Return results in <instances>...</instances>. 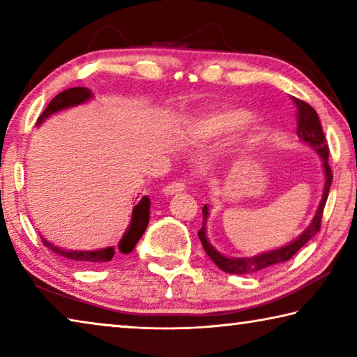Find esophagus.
Wrapping results in <instances>:
<instances>
[{"mask_svg": "<svg viewBox=\"0 0 357 357\" xmlns=\"http://www.w3.org/2000/svg\"><path fill=\"white\" fill-rule=\"evenodd\" d=\"M185 190V181L184 179H178V181H173V183L167 184L164 187V192L167 195H173V193H178V192H183Z\"/></svg>", "mask_w": 357, "mask_h": 357, "instance_id": "34e87169", "label": "esophagus"}]
</instances>
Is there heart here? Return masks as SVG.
Returning <instances> with one entry per match:
<instances>
[{"mask_svg":"<svg viewBox=\"0 0 357 357\" xmlns=\"http://www.w3.org/2000/svg\"><path fill=\"white\" fill-rule=\"evenodd\" d=\"M250 114L241 108H227V110L215 112L213 114H208L206 118L200 119L197 124L198 134L204 137H217L222 134H227L229 130H234L241 128L249 121Z\"/></svg>","mask_w":357,"mask_h":357,"instance_id":"1","label":"heart"}]
</instances>
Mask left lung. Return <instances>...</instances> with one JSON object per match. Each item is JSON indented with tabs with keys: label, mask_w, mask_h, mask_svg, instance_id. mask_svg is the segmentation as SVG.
I'll return each instance as SVG.
<instances>
[{
	"label": "left lung",
	"mask_w": 357,
	"mask_h": 357,
	"mask_svg": "<svg viewBox=\"0 0 357 357\" xmlns=\"http://www.w3.org/2000/svg\"><path fill=\"white\" fill-rule=\"evenodd\" d=\"M291 100L296 107L298 137L302 142L309 143L312 148H315L317 153L321 155V159H323L326 183H324L323 198H321V202H319L318 211H317L315 217H313V220L309 225V228H307L298 239L293 241L291 244L282 247V249L266 252V253H261V255H257L252 258H227V257H223L222 253L217 252L214 247L208 243V239H206L208 206H203V227L200 228V231H198V238H200L203 249L208 253V257L213 259L217 266H219L223 273L238 274V275L253 274V273H258V271L273 268V266H275V264L285 263L301 249V247H304L307 243H309L310 238L315 236V234L319 231V228H321L324 204H326V202H328V195H329V189H331V183H332V172H331V167L328 164V159H329L328 140H326L324 132L321 129V124H319L318 114L315 110H313V107L298 98H291Z\"/></svg>",
	"instance_id": "1"
}]
</instances>
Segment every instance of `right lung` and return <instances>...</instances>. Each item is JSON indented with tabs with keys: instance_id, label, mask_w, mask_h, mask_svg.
Masks as SVG:
<instances>
[{
	"instance_id": "obj_1",
	"label": "right lung",
	"mask_w": 357,
	"mask_h": 357,
	"mask_svg": "<svg viewBox=\"0 0 357 357\" xmlns=\"http://www.w3.org/2000/svg\"><path fill=\"white\" fill-rule=\"evenodd\" d=\"M89 98H91V91H89L88 88L77 86V88L64 89L63 93H59L52 99L50 104H48L45 110L42 112L38 123H42V121H44L47 116H50L52 113L63 110V108L83 104V102H86ZM148 222H149V198L143 197L142 200L135 204L134 213H132L130 227L119 243L121 253H130L134 250L138 239L143 236L144 229L148 227ZM42 243H44V245H47L48 249L55 252L56 255H61L64 258L74 259V261H80V263H108L114 257L113 247H108V249H102V250H94V252H68L52 245L50 243H47L45 239H42Z\"/></svg>"
}]
</instances>
